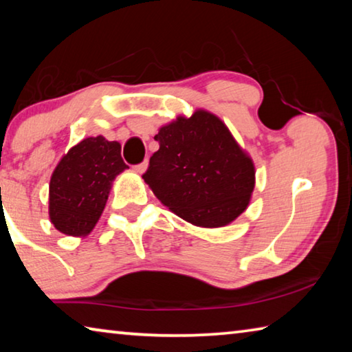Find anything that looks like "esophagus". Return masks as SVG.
<instances>
[{"label": "esophagus", "mask_w": 352, "mask_h": 352, "mask_svg": "<svg viewBox=\"0 0 352 352\" xmlns=\"http://www.w3.org/2000/svg\"><path fill=\"white\" fill-rule=\"evenodd\" d=\"M133 169H135V172H138V174H144L146 169H147V162H142L140 164H136Z\"/></svg>", "instance_id": "obj_1"}]
</instances>
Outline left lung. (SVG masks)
Wrapping results in <instances>:
<instances>
[{
  "label": "left lung",
  "instance_id": "8db88e82",
  "mask_svg": "<svg viewBox=\"0 0 352 352\" xmlns=\"http://www.w3.org/2000/svg\"><path fill=\"white\" fill-rule=\"evenodd\" d=\"M160 148L142 175L164 206L195 226L219 228L247 210L254 164L228 127L206 110L178 116L155 135Z\"/></svg>",
  "mask_w": 352,
  "mask_h": 352
}]
</instances>
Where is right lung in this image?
I'll use <instances>...</instances> for the list:
<instances>
[{
  "label": "right lung",
  "instance_id": "obj_1",
  "mask_svg": "<svg viewBox=\"0 0 352 352\" xmlns=\"http://www.w3.org/2000/svg\"><path fill=\"white\" fill-rule=\"evenodd\" d=\"M127 168L118 141L91 136L71 147L50 182V219L56 230L77 237L90 234L109 200L111 182Z\"/></svg>",
  "mask_w": 352,
  "mask_h": 352
}]
</instances>
